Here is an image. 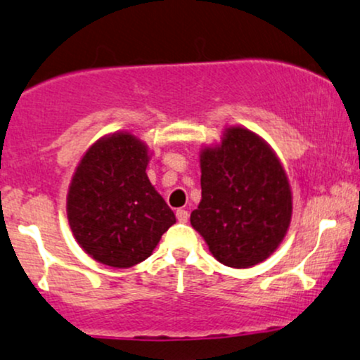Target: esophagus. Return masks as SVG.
Wrapping results in <instances>:
<instances>
[{
  "mask_svg": "<svg viewBox=\"0 0 360 360\" xmlns=\"http://www.w3.org/2000/svg\"><path fill=\"white\" fill-rule=\"evenodd\" d=\"M175 215H176V221L179 222H181V224H185L188 221V212L187 210H184V209H179L175 212Z\"/></svg>",
  "mask_w": 360,
  "mask_h": 360,
  "instance_id": "obj_1",
  "label": "esophagus"
}]
</instances>
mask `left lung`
<instances>
[{
  "instance_id": "1",
  "label": "left lung",
  "mask_w": 360,
  "mask_h": 360,
  "mask_svg": "<svg viewBox=\"0 0 360 360\" xmlns=\"http://www.w3.org/2000/svg\"><path fill=\"white\" fill-rule=\"evenodd\" d=\"M202 200L190 224L219 263L249 268L280 246L291 221V190L280 160L246 128H227L200 153Z\"/></svg>"
}]
</instances>
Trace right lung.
<instances>
[{
    "mask_svg": "<svg viewBox=\"0 0 360 360\" xmlns=\"http://www.w3.org/2000/svg\"><path fill=\"white\" fill-rule=\"evenodd\" d=\"M148 148L114 133L87 150L72 176L67 217L80 248L111 268L151 256L175 214L148 180Z\"/></svg>",
    "mask_w": 360,
    "mask_h": 360,
    "instance_id": "obj_1",
    "label": "right lung"
}]
</instances>
